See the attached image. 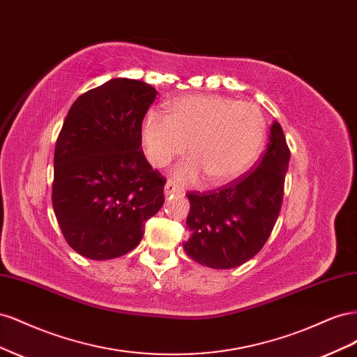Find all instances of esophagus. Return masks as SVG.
Listing matches in <instances>:
<instances>
[{
	"instance_id": "esophagus-1",
	"label": "esophagus",
	"mask_w": 357,
	"mask_h": 357,
	"mask_svg": "<svg viewBox=\"0 0 357 357\" xmlns=\"http://www.w3.org/2000/svg\"><path fill=\"white\" fill-rule=\"evenodd\" d=\"M164 192H165V195L168 197V195H172V193H180L181 190H180V188L176 185V183H172V181L168 180V181L165 183Z\"/></svg>"
}]
</instances>
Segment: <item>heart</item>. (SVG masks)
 Segmentation results:
<instances>
[{"mask_svg":"<svg viewBox=\"0 0 357 357\" xmlns=\"http://www.w3.org/2000/svg\"><path fill=\"white\" fill-rule=\"evenodd\" d=\"M168 114L150 110L142 125L146 155L164 168L186 153L192 158L176 168V178L192 183L204 174L213 185L244 176L261 156L266 139L264 113L252 102L223 95H188L172 100Z\"/></svg>","mask_w":357,"mask_h":357,"instance_id":"b5f03b06","label":"heart"}]
</instances>
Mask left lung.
<instances>
[{"label": "left lung", "mask_w": 357, "mask_h": 357, "mask_svg": "<svg viewBox=\"0 0 357 357\" xmlns=\"http://www.w3.org/2000/svg\"><path fill=\"white\" fill-rule=\"evenodd\" d=\"M268 147L257 167L219 190L189 192V240L193 261L214 269L240 266L259 253L282 210L290 152L278 122L269 129Z\"/></svg>", "instance_id": "8db88e82"}]
</instances>
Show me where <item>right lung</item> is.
I'll return each mask as SVG.
<instances>
[{"instance_id": "add662e5", "label": "right lung", "mask_w": 357, "mask_h": 357, "mask_svg": "<svg viewBox=\"0 0 357 357\" xmlns=\"http://www.w3.org/2000/svg\"><path fill=\"white\" fill-rule=\"evenodd\" d=\"M158 91L125 77L74 101L53 159L52 204L73 250L109 261L135 248L164 205L167 180L149 164L142 123Z\"/></svg>"}]
</instances>
